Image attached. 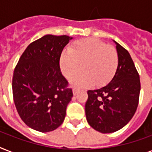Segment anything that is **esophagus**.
<instances>
[{
  "label": "esophagus",
  "mask_w": 152,
  "mask_h": 152,
  "mask_svg": "<svg viewBox=\"0 0 152 152\" xmlns=\"http://www.w3.org/2000/svg\"><path fill=\"white\" fill-rule=\"evenodd\" d=\"M79 91H80V89L79 88H74L73 89H72V92H73V95H76L77 93L79 92Z\"/></svg>",
  "instance_id": "1"
}]
</instances>
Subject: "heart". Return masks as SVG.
Listing matches in <instances>:
<instances>
[{
  "instance_id": "1",
  "label": "heart",
  "mask_w": 152,
  "mask_h": 152,
  "mask_svg": "<svg viewBox=\"0 0 152 152\" xmlns=\"http://www.w3.org/2000/svg\"><path fill=\"white\" fill-rule=\"evenodd\" d=\"M118 65L116 49L96 39H83L76 41L60 58L62 74L71 80L83 69L72 83L77 86H88L94 82L102 86L110 81Z\"/></svg>"
}]
</instances>
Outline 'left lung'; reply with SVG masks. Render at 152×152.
I'll use <instances>...</instances> for the list:
<instances>
[{"mask_svg":"<svg viewBox=\"0 0 152 152\" xmlns=\"http://www.w3.org/2000/svg\"><path fill=\"white\" fill-rule=\"evenodd\" d=\"M118 54L115 75L105 87L88 91L86 118L91 127L102 133L122 129L136 113L139 103L140 80L129 53L113 41Z\"/></svg>","mask_w":152,"mask_h":152,"instance_id":"left-lung-1","label":"left lung"}]
</instances>
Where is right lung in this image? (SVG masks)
Segmentation results:
<instances>
[{"label":"right lung","mask_w":152,"mask_h":152,"mask_svg":"<svg viewBox=\"0 0 152 152\" xmlns=\"http://www.w3.org/2000/svg\"><path fill=\"white\" fill-rule=\"evenodd\" d=\"M72 39L68 35L42 37L27 46L14 69L15 108L23 121L39 132H50L61 125L73 96L60 69L61 52Z\"/></svg>","instance_id":"1"}]
</instances>
